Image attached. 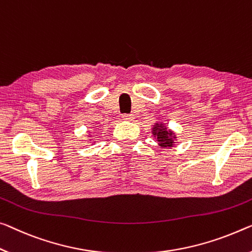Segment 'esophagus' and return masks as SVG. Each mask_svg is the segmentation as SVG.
I'll return each instance as SVG.
<instances>
[{
  "mask_svg": "<svg viewBox=\"0 0 252 252\" xmlns=\"http://www.w3.org/2000/svg\"><path fill=\"white\" fill-rule=\"evenodd\" d=\"M122 118L124 119V121H128V122H131L134 119V116L131 114H123L122 115Z\"/></svg>",
  "mask_w": 252,
  "mask_h": 252,
  "instance_id": "1",
  "label": "esophagus"
}]
</instances>
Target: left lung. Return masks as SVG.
I'll return each instance as SVG.
<instances>
[{"label":"left lung","mask_w":252,"mask_h":252,"mask_svg":"<svg viewBox=\"0 0 252 252\" xmlns=\"http://www.w3.org/2000/svg\"><path fill=\"white\" fill-rule=\"evenodd\" d=\"M153 134L157 135L158 142L162 148H171L173 145V137L172 131L163 128V127L157 124V126L153 128Z\"/></svg>","instance_id":"1"}]
</instances>
